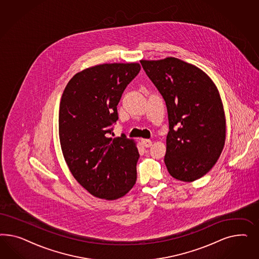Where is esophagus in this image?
<instances>
[{"mask_svg": "<svg viewBox=\"0 0 259 259\" xmlns=\"http://www.w3.org/2000/svg\"><path fill=\"white\" fill-rule=\"evenodd\" d=\"M141 142H142L143 146H145V147H150L152 145V143H153L151 140H147V139H142Z\"/></svg>", "mask_w": 259, "mask_h": 259, "instance_id": "1", "label": "esophagus"}]
</instances>
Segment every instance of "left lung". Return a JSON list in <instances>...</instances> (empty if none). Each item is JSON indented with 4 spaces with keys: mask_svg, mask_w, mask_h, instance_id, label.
Listing matches in <instances>:
<instances>
[{
    "mask_svg": "<svg viewBox=\"0 0 259 259\" xmlns=\"http://www.w3.org/2000/svg\"><path fill=\"white\" fill-rule=\"evenodd\" d=\"M141 63L167 106L168 172L185 182L202 178L217 163L226 139L218 88L205 72L177 58L141 60Z\"/></svg>",
    "mask_w": 259,
    "mask_h": 259,
    "instance_id": "obj_1",
    "label": "left lung"
}]
</instances>
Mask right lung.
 Instances as JSON below:
<instances>
[{"mask_svg":"<svg viewBox=\"0 0 259 259\" xmlns=\"http://www.w3.org/2000/svg\"><path fill=\"white\" fill-rule=\"evenodd\" d=\"M140 63H103L80 71L64 88L59 136L71 174L92 196L118 199L133 188L140 157L125 135L110 138L118 120L117 105Z\"/></svg>","mask_w":259,"mask_h":259,"instance_id":"1","label":"right lung"}]
</instances>
